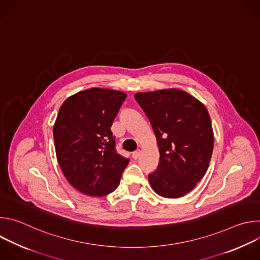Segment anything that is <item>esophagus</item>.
<instances>
[{"label": "esophagus", "instance_id": "esophagus-1", "mask_svg": "<svg viewBox=\"0 0 260 260\" xmlns=\"http://www.w3.org/2000/svg\"><path fill=\"white\" fill-rule=\"evenodd\" d=\"M140 154H141V151H140V150H136L135 152H133L132 156H133V158H134V159H137V158H139Z\"/></svg>", "mask_w": 260, "mask_h": 260}]
</instances>
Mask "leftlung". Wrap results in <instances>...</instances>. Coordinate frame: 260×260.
<instances>
[{"mask_svg":"<svg viewBox=\"0 0 260 260\" xmlns=\"http://www.w3.org/2000/svg\"><path fill=\"white\" fill-rule=\"evenodd\" d=\"M135 99L151 123L160 154L157 169L148 175L151 187L160 197L181 198L197 186L212 157L208 110L177 88L137 92Z\"/></svg>","mask_w":260,"mask_h":260,"instance_id":"left-lung-1","label":"left lung"}]
</instances>
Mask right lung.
Masks as SVG:
<instances>
[{
  "label": "right lung",
  "instance_id": "1",
  "mask_svg": "<svg viewBox=\"0 0 260 260\" xmlns=\"http://www.w3.org/2000/svg\"><path fill=\"white\" fill-rule=\"evenodd\" d=\"M126 94L89 88L68 98L53 126L59 167L74 188L90 197L114 191L129 162L115 149L111 126Z\"/></svg>",
  "mask_w": 260,
  "mask_h": 260
}]
</instances>
